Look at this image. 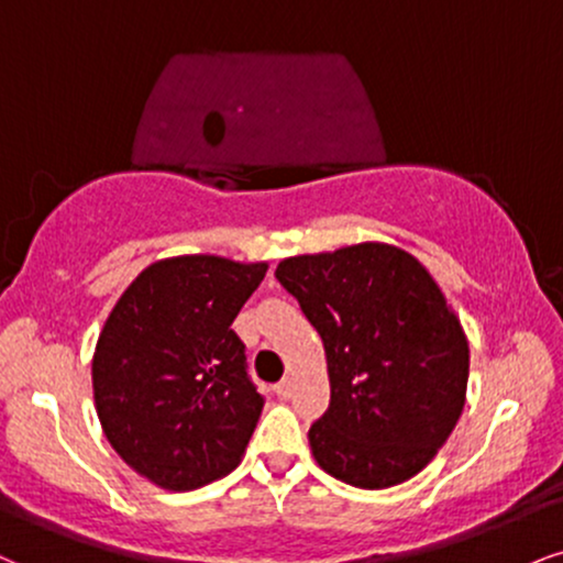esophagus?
<instances>
[{"instance_id":"1","label":"esophagus","mask_w":563,"mask_h":563,"mask_svg":"<svg viewBox=\"0 0 563 563\" xmlns=\"http://www.w3.org/2000/svg\"><path fill=\"white\" fill-rule=\"evenodd\" d=\"M275 393L280 398H290V393H294V380H290V377H286V380H280L275 385Z\"/></svg>"}]
</instances>
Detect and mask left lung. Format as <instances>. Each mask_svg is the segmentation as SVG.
<instances>
[{"mask_svg":"<svg viewBox=\"0 0 563 563\" xmlns=\"http://www.w3.org/2000/svg\"><path fill=\"white\" fill-rule=\"evenodd\" d=\"M275 277L322 338L330 406L309 428L317 464L383 490L432 462L462 417L470 343L428 269L390 243L288 256Z\"/></svg>","mask_w":563,"mask_h":563,"instance_id":"left-lung-1","label":"left lung"}]
</instances>
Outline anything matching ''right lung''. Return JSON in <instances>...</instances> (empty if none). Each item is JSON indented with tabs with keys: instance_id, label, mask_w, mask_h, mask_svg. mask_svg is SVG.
<instances>
[{
	"instance_id": "add662e5",
	"label": "right lung",
	"mask_w": 563,
	"mask_h": 563,
	"mask_svg": "<svg viewBox=\"0 0 563 563\" xmlns=\"http://www.w3.org/2000/svg\"><path fill=\"white\" fill-rule=\"evenodd\" d=\"M267 262L188 254L141 273L101 328L93 404L120 459L165 490H196L235 470L264 398L246 372L235 317Z\"/></svg>"
}]
</instances>
